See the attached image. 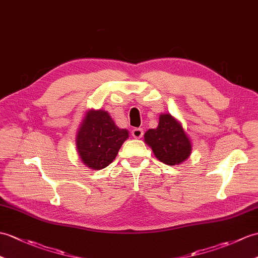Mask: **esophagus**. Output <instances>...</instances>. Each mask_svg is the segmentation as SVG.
Wrapping results in <instances>:
<instances>
[{"label":"esophagus","mask_w":258,"mask_h":258,"mask_svg":"<svg viewBox=\"0 0 258 258\" xmlns=\"http://www.w3.org/2000/svg\"><path fill=\"white\" fill-rule=\"evenodd\" d=\"M143 134H144V132H143V130L142 128H133L132 130V136L134 137V139H141V137L143 136Z\"/></svg>","instance_id":"esophagus-1"}]
</instances>
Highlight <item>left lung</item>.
I'll return each mask as SVG.
<instances>
[{"label": "left lung", "instance_id": "left-lung-1", "mask_svg": "<svg viewBox=\"0 0 258 258\" xmlns=\"http://www.w3.org/2000/svg\"><path fill=\"white\" fill-rule=\"evenodd\" d=\"M144 139L156 158L169 166L183 163L192 149L181 123L170 114H161L157 128L148 130Z\"/></svg>", "mask_w": 258, "mask_h": 258}]
</instances>
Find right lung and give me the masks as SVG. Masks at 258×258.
Wrapping results in <instances>:
<instances>
[{
    "mask_svg": "<svg viewBox=\"0 0 258 258\" xmlns=\"http://www.w3.org/2000/svg\"><path fill=\"white\" fill-rule=\"evenodd\" d=\"M127 137L128 131L118 128L106 111L90 110L78 130L77 152L89 168L103 169L115 159Z\"/></svg>",
    "mask_w": 258,
    "mask_h": 258,
    "instance_id": "right-lung-1",
    "label": "right lung"
}]
</instances>
